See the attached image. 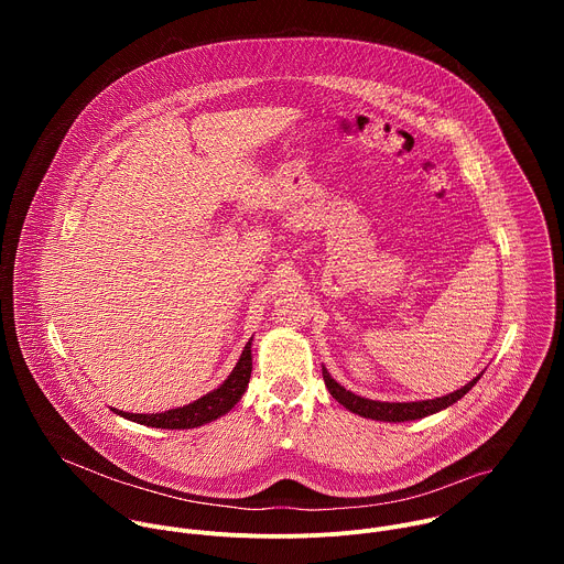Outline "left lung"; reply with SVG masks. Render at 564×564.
Masks as SVG:
<instances>
[{"label": "left lung", "instance_id": "8db88e82", "mask_svg": "<svg viewBox=\"0 0 564 564\" xmlns=\"http://www.w3.org/2000/svg\"><path fill=\"white\" fill-rule=\"evenodd\" d=\"M479 377H475L473 381H468L464 388L446 394V397H437V399H426V401H404V404H394V401H372L366 397H359L350 390H346L341 383H337L330 372L324 368V381L330 390V394L344 404L348 411L368 417V420H379V422H411V420H422L429 417L433 413H440L448 406H453L457 399H462L475 383Z\"/></svg>", "mask_w": 564, "mask_h": 564}]
</instances>
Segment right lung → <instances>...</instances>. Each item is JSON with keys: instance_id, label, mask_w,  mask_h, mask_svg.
Listing matches in <instances>:
<instances>
[{"instance_id": "1", "label": "right lung", "mask_w": 564, "mask_h": 564, "mask_svg": "<svg viewBox=\"0 0 564 564\" xmlns=\"http://www.w3.org/2000/svg\"><path fill=\"white\" fill-rule=\"evenodd\" d=\"M252 339L246 344L243 355H240L236 368L231 370V375L212 392H207L205 397L192 401V404L183 406V409H172L165 413H149V415H135V413H122L116 411L120 417H127L131 422L151 426V429H196L203 426L207 422L218 420L220 415H225L227 411L234 409L236 401L243 397L248 383H250V375H252Z\"/></svg>"}]
</instances>
